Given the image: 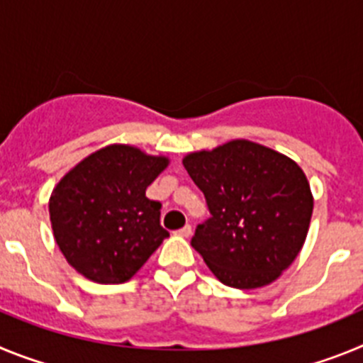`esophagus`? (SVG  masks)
Returning a JSON list of instances; mask_svg holds the SVG:
<instances>
[{
    "instance_id": "34e87169",
    "label": "esophagus",
    "mask_w": 363,
    "mask_h": 363,
    "mask_svg": "<svg viewBox=\"0 0 363 363\" xmlns=\"http://www.w3.org/2000/svg\"><path fill=\"white\" fill-rule=\"evenodd\" d=\"M178 234H179V236H184V238H189V236H191V234H192V227L191 225L182 227V229L178 230Z\"/></svg>"
}]
</instances>
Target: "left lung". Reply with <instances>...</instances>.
<instances>
[{
    "label": "left lung",
    "mask_w": 363,
    "mask_h": 363,
    "mask_svg": "<svg viewBox=\"0 0 363 363\" xmlns=\"http://www.w3.org/2000/svg\"><path fill=\"white\" fill-rule=\"evenodd\" d=\"M211 218L192 247L221 284L258 289L280 278L306 243L313 192L289 156L249 140H230L184 158Z\"/></svg>",
    "instance_id": "obj_1"
}]
</instances>
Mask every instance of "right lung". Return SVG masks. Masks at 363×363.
<instances>
[{
	"mask_svg": "<svg viewBox=\"0 0 363 363\" xmlns=\"http://www.w3.org/2000/svg\"><path fill=\"white\" fill-rule=\"evenodd\" d=\"M171 160L112 143L83 158L49 200L54 240L65 259L96 284L130 280L163 240L158 201L145 191Z\"/></svg>",
	"mask_w": 363,
	"mask_h": 363,
	"instance_id": "1",
	"label": "right lung"
}]
</instances>
